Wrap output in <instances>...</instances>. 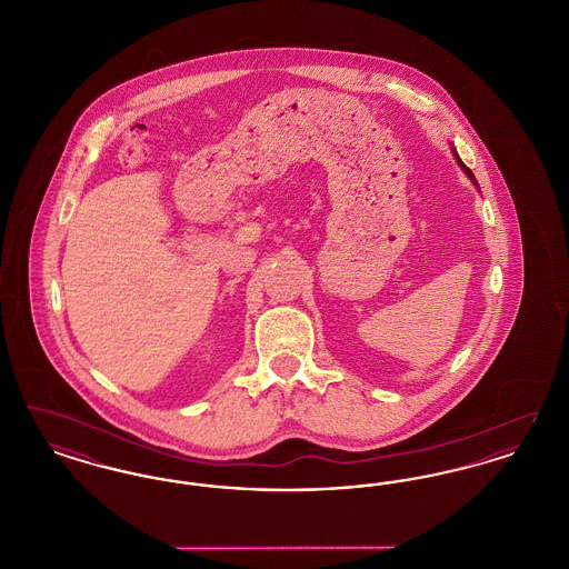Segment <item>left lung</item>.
Segmentation results:
<instances>
[{
	"instance_id": "obj_1",
	"label": "left lung",
	"mask_w": 569,
	"mask_h": 569,
	"mask_svg": "<svg viewBox=\"0 0 569 569\" xmlns=\"http://www.w3.org/2000/svg\"><path fill=\"white\" fill-rule=\"evenodd\" d=\"M460 162V160H459ZM462 163V162H460ZM462 168H465V170H467V174H469V177H471V179H473V172H471V170H469V168H467V166H465V163H462ZM473 181H476V179H473Z\"/></svg>"
}]
</instances>
